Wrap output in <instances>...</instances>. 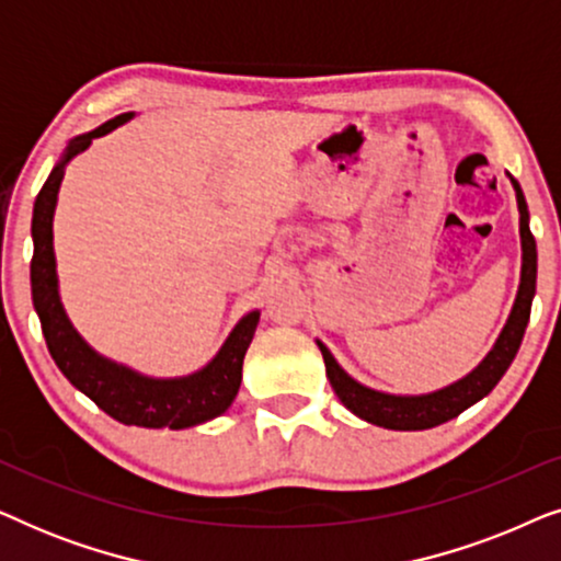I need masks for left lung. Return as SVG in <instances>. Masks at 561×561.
I'll return each mask as SVG.
<instances>
[{
  "label": "left lung",
  "mask_w": 561,
  "mask_h": 561,
  "mask_svg": "<svg viewBox=\"0 0 561 561\" xmlns=\"http://www.w3.org/2000/svg\"><path fill=\"white\" fill-rule=\"evenodd\" d=\"M513 183L520 214V283L516 301H513L511 317L505 321L501 336H497L493 350L482 357V363L467 373L465 378L451 382L447 388L434 390V393L421 396H396L382 393V390L367 388L357 382L344 367L336 363L332 352L327 350L324 342H319L321 357L327 365V378L332 382L334 393L347 409L367 424L393 428V432H421V428H434L444 421L459 416V413L482 401L490 390L497 386L508 370L513 357L524 340L528 317H531V301L536 294V240L528 229V206L520 191L518 181L511 173H505Z\"/></svg>",
  "instance_id": "8db88e82"
}]
</instances>
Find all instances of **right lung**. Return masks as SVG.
<instances>
[{"instance_id":"1","label":"right lung","mask_w":561,"mask_h":561,"mask_svg":"<svg viewBox=\"0 0 561 561\" xmlns=\"http://www.w3.org/2000/svg\"><path fill=\"white\" fill-rule=\"evenodd\" d=\"M135 117V112L119 114L87 135L73 137L64 156L43 183L33 206V263H30V286L33 306L41 317L43 336L58 370L89 396L99 409L127 426L145 428H188L211 421L232 405L242 382V359L252 336H255L260 311H250L221 344L217 355L202 370L181 378H150L133 367L114 363L99 355L83 336L76 332L66 317L58 294L56 252H53V214H56L60 181L66 165L91 145V140L117 129Z\"/></svg>"}]
</instances>
